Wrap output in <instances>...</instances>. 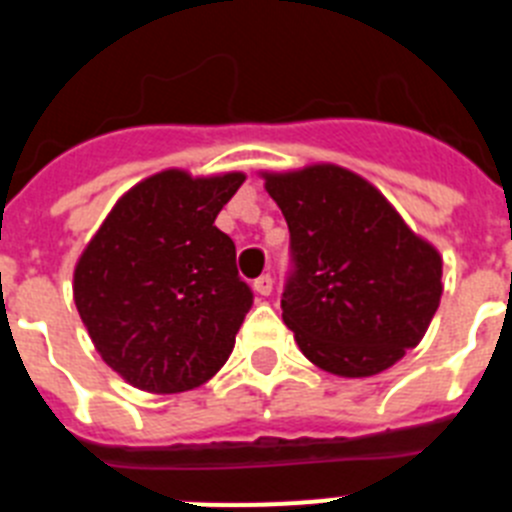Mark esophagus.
<instances>
[{
	"label": "esophagus",
	"mask_w": 512,
	"mask_h": 512,
	"mask_svg": "<svg viewBox=\"0 0 512 512\" xmlns=\"http://www.w3.org/2000/svg\"><path fill=\"white\" fill-rule=\"evenodd\" d=\"M253 289H256L261 297H269L271 289H274V279H271L269 274H264V277H259L256 282H253Z\"/></svg>",
	"instance_id": "1"
}]
</instances>
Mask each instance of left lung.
Instances as JSON below:
<instances>
[{"instance_id": "8db88e82", "label": "left lung", "mask_w": 512, "mask_h": 512, "mask_svg": "<svg viewBox=\"0 0 512 512\" xmlns=\"http://www.w3.org/2000/svg\"><path fill=\"white\" fill-rule=\"evenodd\" d=\"M289 228L282 318L302 354L338 377H372L415 348L441 302V256L354 171L264 174Z\"/></svg>"}]
</instances>
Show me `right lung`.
Returning <instances> with one entry per match:
<instances>
[{
    "label": "right lung",
    "mask_w": 512,
    "mask_h": 512,
    "mask_svg": "<svg viewBox=\"0 0 512 512\" xmlns=\"http://www.w3.org/2000/svg\"><path fill=\"white\" fill-rule=\"evenodd\" d=\"M246 176L169 169L125 192L74 269V302L104 364L146 392H184L220 372L253 292L215 228Z\"/></svg>",
    "instance_id": "add662e5"
}]
</instances>
